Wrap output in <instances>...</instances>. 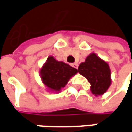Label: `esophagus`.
Masks as SVG:
<instances>
[{
	"instance_id": "34e87169",
	"label": "esophagus",
	"mask_w": 132,
	"mask_h": 132,
	"mask_svg": "<svg viewBox=\"0 0 132 132\" xmlns=\"http://www.w3.org/2000/svg\"><path fill=\"white\" fill-rule=\"evenodd\" d=\"M72 66H73V67H75V68H76V69H77V66H78V64H77V63H72Z\"/></svg>"
}]
</instances>
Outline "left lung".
Returning a JSON list of instances; mask_svg holds the SVG:
<instances>
[{
  "label": "left lung",
  "mask_w": 132,
  "mask_h": 132,
  "mask_svg": "<svg viewBox=\"0 0 132 132\" xmlns=\"http://www.w3.org/2000/svg\"><path fill=\"white\" fill-rule=\"evenodd\" d=\"M78 72L88 80L91 92L96 97L103 95L111 86V69L108 63L94 52L80 64Z\"/></svg>",
  "instance_id": "obj_1"
}]
</instances>
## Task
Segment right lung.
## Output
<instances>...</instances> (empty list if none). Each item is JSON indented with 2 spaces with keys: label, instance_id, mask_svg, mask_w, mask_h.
Here are the masks:
<instances>
[{
  "label": "right lung",
  "instance_id": "right-lung-1",
  "mask_svg": "<svg viewBox=\"0 0 132 132\" xmlns=\"http://www.w3.org/2000/svg\"><path fill=\"white\" fill-rule=\"evenodd\" d=\"M77 73V69L63 61L49 56L40 68V75L44 86L49 92L58 93L69 80Z\"/></svg>",
  "mask_w": 132,
  "mask_h": 132
}]
</instances>
